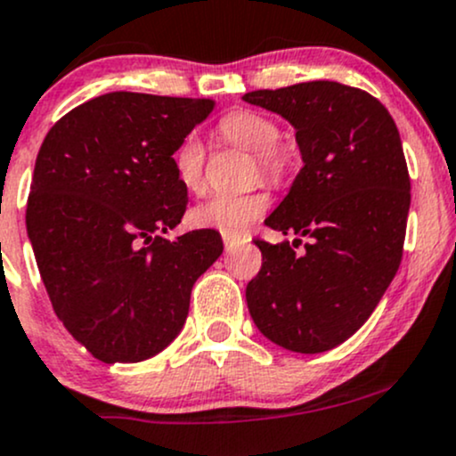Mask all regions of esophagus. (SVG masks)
Wrapping results in <instances>:
<instances>
[{"instance_id":"esophagus-1","label":"esophagus","mask_w":456,"mask_h":456,"mask_svg":"<svg viewBox=\"0 0 456 456\" xmlns=\"http://www.w3.org/2000/svg\"><path fill=\"white\" fill-rule=\"evenodd\" d=\"M246 239H232V237H224V246H226V252H232L237 249Z\"/></svg>"}]
</instances>
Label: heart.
Segmentation results:
<instances>
[{"instance_id": "obj_1", "label": "heart", "mask_w": 456, "mask_h": 456, "mask_svg": "<svg viewBox=\"0 0 456 456\" xmlns=\"http://www.w3.org/2000/svg\"><path fill=\"white\" fill-rule=\"evenodd\" d=\"M217 132L224 141L254 156V175L278 183L287 174L291 156L281 143V128L276 121L256 110L237 109L219 119ZM174 171L180 187L189 193H202L204 189V145L195 134H187L174 151ZM267 195L263 191H249L243 195H219L191 210L189 222L195 228L217 230L224 237L241 239L267 208Z\"/></svg>"}]
</instances>
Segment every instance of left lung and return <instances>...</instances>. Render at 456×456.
Wrapping results in <instances>:
<instances>
[{
    "label": "left lung",
    "mask_w": 456,
    "mask_h": 456,
    "mask_svg": "<svg viewBox=\"0 0 456 456\" xmlns=\"http://www.w3.org/2000/svg\"><path fill=\"white\" fill-rule=\"evenodd\" d=\"M243 100L296 128L305 167L265 224L308 237L302 254L254 239L263 265L246 289L249 315L276 346L326 352L365 324L403 261L411 180L400 132L376 97L339 82Z\"/></svg>",
    "instance_id": "1"
}]
</instances>
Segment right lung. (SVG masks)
Segmentation results:
<instances>
[{
	"label": "right lung",
	"mask_w": 456,
	"mask_h": 456,
	"mask_svg": "<svg viewBox=\"0 0 456 456\" xmlns=\"http://www.w3.org/2000/svg\"><path fill=\"white\" fill-rule=\"evenodd\" d=\"M213 106L106 93L58 119L38 150L26 210L38 272L58 320L104 363L165 350L224 252L215 230L163 237L187 210L174 151Z\"/></svg>",
	"instance_id": "obj_1"
}]
</instances>
